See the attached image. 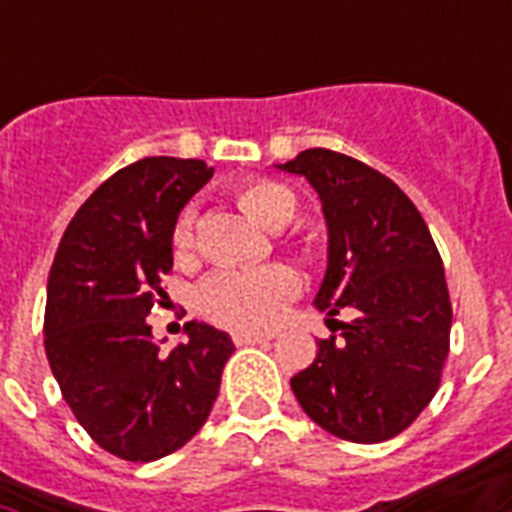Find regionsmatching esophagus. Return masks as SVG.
I'll use <instances>...</instances> for the list:
<instances>
[{"mask_svg":"<svg viewBox=\"0 0 512 512\" xmlns=\"http://www.w3.org/2000/svg\"><path fill=\"white\" fill-rule=\"evenodd\" d=\"M268 340H271V337L260 335V332H244V329L233 332V342H236V345H260V342Z\"/></svg>","mask_w":512,"mask_h":512,"instance_id":"esophagus-1","label":"esophagus"}]
</instances>
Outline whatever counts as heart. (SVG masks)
<instances>
[{"mask_svg":"<svg viewBox=\"0 0 512 512\" xmlns=\"http://www.w3.org/2000/svg\"><path fill=\"white\" fill-rule=\"evenodd\" d=\"M236 201L257 225L279 231L295 217L297 196L273 180H249L236 188ZM193 212L185 209L172 231L175 255H191ZM300 292V279L287 265H268L260 271H220L199 289L201 311L217 324L233 329H268L284 316Z\"/></svg>","mask_w":512,"mask_h":512,"instance_id":"obj_1","label":"heart"}]
</instances>
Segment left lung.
<instances>
[{
  "label": "left lung",
  "mask_w": 512,
  "mask_h": 512,
  "mask_svg": "<svg viewBox=\"0 0 512 512\" xmlns=\"http://www.w3.org/2000/svg\"><path fill=\"white\" fill-rule=\"evenodd\" d=\"M281 172L303 175L327 220V273L313 305L340 337L319 340L289 385L316 425L353 444H380L436 396L449 353L452 303L428 225L390 177L327 148ZM348 310L354 319L337 322Z\"/></svg>",
  "instance_id": "1"
}]
</instances>
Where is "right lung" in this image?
I'll return each mask as SVG.
<instances>
[{"mask_svg": "<svg viewBox=\"0 0 512 512\" xmlns=\"http://www.w3.org/2000/svg\"><path fill=\"white\" fill-rule=\"evenodd\" d=\"M212 172L175 156L124 167L79 207L52 260L47 361L79 425L122 460L154 462L188 444L236 350L225 332L188 321V340L164 353L146 321L167 297L177 215Z\"/></svg>", "mask_w": 512, "mask_h": 512, "instance_id": "1", "label": "right lung"}]
</instances>
